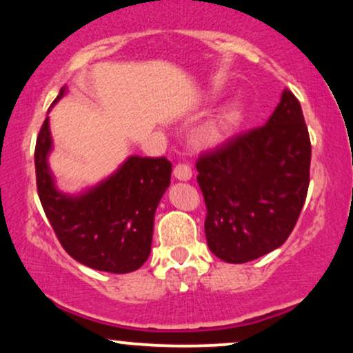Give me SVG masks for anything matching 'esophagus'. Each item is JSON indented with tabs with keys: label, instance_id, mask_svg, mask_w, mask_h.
Listing matches in <instances>:
<instances>
[{
	"label": "esophagus",
	"instance_id": "obj_1",
	"mask_svg": "<svg viewBox=\"0 0 353 353\" xmlns=\"http://www.w3.org/2000/svg\"><path fill=\"white\" fill-rule=\"evenodd\" d=\"M173 176L180 181H188L190 178L193 176V172H192V168H190V165L178 163L176 167L173 168Z\"/></svg>",
	"mask_w": 353,
	"mask_h": 353
}]
</instances>
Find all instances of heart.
I'll use <instances>...</instances> for the list:
<instances>
[{
	"mask_svg": "<svg viewBox=\"0 0 353 353\" xmlns=\"http://www.w3.org/2000/svg\"><path fill=\"white\" fill-rule=\"evenodd\" d=\"M244 102L241 99H231L225 105L211 115V119L205 123L200 132V140L208 147H216V145L225 143L231 139L238 127L241 125L244 119Z\"/></svg>",
	"mask_w": 353,
	"mask_h": 353,
	"instance_id": "1",
	"label": "heart"
}]
</instances>
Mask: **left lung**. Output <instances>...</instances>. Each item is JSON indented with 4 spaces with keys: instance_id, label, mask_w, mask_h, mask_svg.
Instances as JSON below:
<instances>
[{
    "instance_id": "1",
    "label": "left lung",
    "mask_w": 353,
    "mask_h": 353,
    "mask_svg": "<svg viewBox=\"0 0 353 353\" xmlns=\"http://www.w3.org/2000/svg\"><path fill=\"white\" fill-rule=\"evenodd\" d=\"M309 167L310 140L301 103L284 89L266 125L198 160L211 252L241 264L283 246L304 206Z\"/></svg>"
}]
</instances>
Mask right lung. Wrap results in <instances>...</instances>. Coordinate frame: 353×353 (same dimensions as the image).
I'll use <instances>...</instances> for the list:
<instances>
[{
    "mask_svg": "<svg viewBox=\"0 0 353 353\" xmlns=\"http://www.w3.org/2000/svg\"><path fill=\"white\" fill-rule=\"evenodd\" d=\"M65 94L64 85L51 107ZM51 152L52 135L46 117L34 152L37 193L62 248L95 271H137L150 256L153 218L170 186L172 163L165 157L130 155L112 175L70 194L57 188L49 167Z\"/></svg>",
    "mask_w": 353,
    "mask_h": 353,
    "instance_id": "1",
    "label": "right lung"
}]
</instances>
